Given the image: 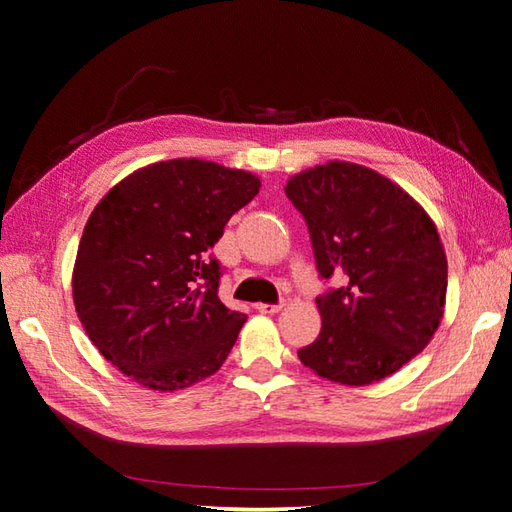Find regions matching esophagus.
Listing matches in <instances>:
<instances>
[{
	"label": "esophagus",
	"mask_w": 512,
	"mask_h": 512,
	"mask_svg": "<svg viewBox=\"0 0 512 512\" xmlns=\"http://www.w3.org/2000/svg\"><path fill=\"white\" fill-rule=\"evenodd\" d=\"M282 309V302L280 305H266V302H259L257 311H262V314H277V311Z\"/></svg>",
	"instance_id": "1"
}]
</instances>
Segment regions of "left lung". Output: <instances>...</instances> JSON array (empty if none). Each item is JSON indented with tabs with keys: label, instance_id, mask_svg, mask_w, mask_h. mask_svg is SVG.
Returning <instances> with one entry per match:
<instances>
[{
	"label": "left lung",
	"instance_id": "1",
	"mask_svg": "<svg viewBox=\"0 0 512 512\" xmlns=\"http://www.w3.org/2000/svg\"><path fill=\"white\" fill-rule=\"evenodd\" d=\"M318 273L343 284L316 298L318 339L298 352L318 377L368 386L427 348L445 314L447 255L436 223L391 178L329 160L289 178Z\"/></svg>",
	"mask_w": 512,
	"mask_h": 512
}]
</instances>
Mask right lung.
I'll return each mask as SVG.
<instances>
[{
	"mask_svg": "<svg viewBox=\"0 0 512 512\" xmlns=\"http://www.w3.org/2000/svg\"><path fill=\"white\" fill-rule=\"evenodd\" d=\"M259 187L250 171L176 158L133 171L94 207L74 262V307L126 377L173 393L223 366L246 314L219 300L210 248Z\"/></svg>",
	"mask_w": 512,
	"mask_h": 512,
	"instance_id": "obj_1",
	"label": "right lung"
}]
</instances>
